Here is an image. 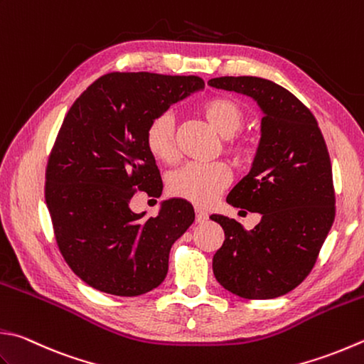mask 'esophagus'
I'll return each instance as SVG.
<instances>
[{"label": "esophagus", "mask_w": 364, "mask_h": 364, "mask_svg": "<svg viewBox=\"0 0 364 364\" xmlns=\"http://www.w3.org/2000/svg\"><path fill=\"white\" fill-rule=\"evenodd\" d=\"M195 214H196V222H198V223H204L205 220H208V217H209L208 212L200 209V208L195 209Z\"/></svg>", "instance_id": "1"}]
</instances>
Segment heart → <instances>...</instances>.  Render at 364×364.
<instances>
[{"instance_id": "heart-1", "label": "heart", "mask_w": 364, "mask_h": 364, "mask_svg": "<svg viewBox=\"0 0 364 364\" xmlns=\"http://www.w3.org/2000/svg\"><path fill=\"white\" fill-rule=\"evenodd\" d=\"M201 114L218 134L225 136V154L236 163L252 159L253 144L237 134L245 122V109L230 97H214L201 106ZM146 146L155 160L174 163L179 159L176 144V122L171 112L155 115L146 128ZM230 169L223 163H190L169 177V193L198 205H209L228 187Z\"/></svg>"}]
</instances>
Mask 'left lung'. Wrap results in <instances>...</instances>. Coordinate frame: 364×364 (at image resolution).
Instances as JSON below:
<instances>
[{
    "mask_svg": "<svg viewBox=\"0 0 364 364\" xmlns=\"http://www.w3.org/2000/svg\"><path fill=\"white\" fill-rule=\"evenodd\" d=\"M210 87L247 95L263 111L250 173L230 191L235 208L259 212L247 231L210 215L225 231L212 259L217 282L245 299H271L309 276L336 215L331 160L314 114L287 88L253 75L210 79Z\"/></svg>",
    "mask_w": 364,
    "mask_h": 364,
    "instance_id": "left-lung-1",
    "label": "left lung"
}]
</instances>
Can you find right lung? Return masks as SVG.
<instances>
[{
    "instance_id": "1",
    "label": "right lung",
    "mask_w": 364,
    "mask_h": 364,
    "mask_svg": "<svg viewBox=\"0 0 364 364\" xmlns=\"http://www.w3.org/2000/svg\"><path fill=\"white\" fill-rule=\"evenodd\" d=\"M204 88L198 75L109 73L74 101L46 168V204L65 262L95 290L138 296L168 274L169 250L195 220L183 200L144 220L129 201L163 182L146 146L155 115Z\"/></svg>"
}]
</instances>
